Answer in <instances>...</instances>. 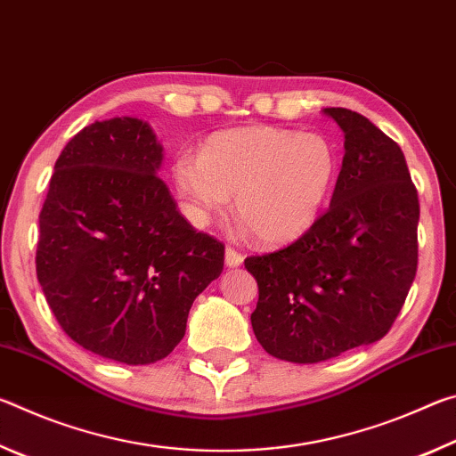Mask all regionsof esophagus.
Wrapping results in <instances>:
<instances>
[{
	"label": "esophagus",
	"instance_id": "esophagus-1",
	"mask_svg": "<svg viewBox=\"0 0 456 456\" xmlns=\"http://www.w3.org/2000/svg\"><path fill=\"white\" fill-rule=\"evenodd\" d=\"M243 264V256L239 251H235L233 247H227L225 249V265L227 267H239Z\"/></svg>",
	"mask_w": 456,
	"mask_h": 456
}]
</instances>
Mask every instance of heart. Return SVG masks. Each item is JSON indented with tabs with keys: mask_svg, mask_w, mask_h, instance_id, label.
I'll list each match as a JSON object with an SVG mask.
<instances>
[{
	"mask_svg": "<svg viewBox=\"0 0 456 456\" xmlns=\"http://www.w3.org/2000/svg\"><path fill=\"white\" fill-rule=\"evenodd\" d=\"M338 154L320 133L273 126L221 130L200 152H181L173 181L192 223L225 215L235 192L243 233L267 245L291 243L318 221L334 187Z\"/></svg>",
	"mask_w": 456,
	"mask_h": 456,
	"instance_id": "obj_1",
	"label": "heart"
}]
</instances>
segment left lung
<instances>
[{"label": "left lung", "mask_w": 456, "mask_h": 456, "mask_svg": "<svg viewBox=\"0 0 456 456\" xmlns=\"http://www.w3.org/2000/svg\"><path fill=\"white\" fill-rule=\"evenodd\" d=\"M322 112L344 133L330 209L297 241L245 259L259 288L253 334L293 364L384 338L419 265V195L400 146L348 108Z\"/></svg>", "instance_id": "8db88e82"}]
</instances>
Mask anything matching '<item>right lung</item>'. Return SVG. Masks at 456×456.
I'll use <instances>...</instances> for the list:
<instances>
[{
  "label": "right lung",
  "mask_w": 456,
  "mask_h": 456,
  "mask_svg": "<svg viewBox=\"0 0 456 456\" xmlns=\"http://www.w3.org/2000/svg\"><path fill=\"white\" fill-rule=\"evenodd\" d=\"M163 159L146 120H96L64 146L40 213L45 302L84 350L128 366L175 350L225 257L176 211L157 176Z\"/></svg>",
  "instance_id": "add662e5"
}]
</instances>
